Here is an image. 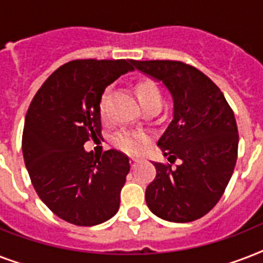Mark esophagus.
Listing matches in <instances>:
<instances>
[{
    "mask_svg": "<svg viewBox=\"0 0 263 263\" xmlns=\"http://www.w3.org/2000/svg\"><path fill=\"white\" fill-rule=\"evenodd\" d=\"M138 162H139V160L135 158V157H131V158H129V164H131L132 168H135L136 165H138Z\"/></svg>",
    "mask_w": 263,
    "mask_h": 263,
    "instance_id": "obj_1",
    "label": "esophagus"
}]
</instances>
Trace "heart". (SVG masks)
<instances>
[{
  "label": "heart",
  "mask_w": 263,
  "mask_h": 263,
  "mask_svg": "<svg viewBox=\"0 0 263 263\" xmlns=\"http://www.w3.org/2000/svg\"><path fill=\"white\" fill-rule=\"evenodd\" d=\"M135 92L143 109H147L150 106L161 107L162 95H161V90L156 82L150 79L140 80L136 83ZM109 98H110V91L109 90L103 91L101 98H99L98 110L103 123H106L109 120ZM113 142L123 152L129 153V154H139V153L143 152L146 144L148 143V136L144 132L123 131L119 132L113 138Z\"/></svg>",
  "instance_id": "obj_1"
}]
</instances>
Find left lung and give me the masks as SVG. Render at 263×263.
I'll return each mask as SVG.
<instances>
[{
	"instance_id": "8db88e82",
	"label": "left lung",
	"mask_w": 263,
	"mask_h": 263,
	"mask_svg": "<svg viewBox=\"0 0 263 263\" xmlns=\"http://www.w3.org/2000/svg\"><path fill=\"white\" fill-rule=\"evenodd\" d=\"M139 71L161 80L173 98V120L157 146L169 162H154L156 179L146 203L156 216L191 222L208 214L224 194L237 160L239 134L232 107L203 72L181 61H134Z\"/></svg>"
}]
</instances>
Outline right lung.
<instances>
[{"mask_svg":"<svg viewBox=\"0 0 263 263\" xmlns=\"http://www.w3.org/2000/svg\"><path fill=\"white\" fill-rule=\"evenodd\" d=\"M134 60H73L53 72L28 107L22 148L31 183L61 220L92 227L115 216L129 172L124 153L84 150L102 138L99 98Z\"/></svg>","mask_w":263,"mask_h":263,"instance_id":"1","label":"right lung"}]
</instances>
